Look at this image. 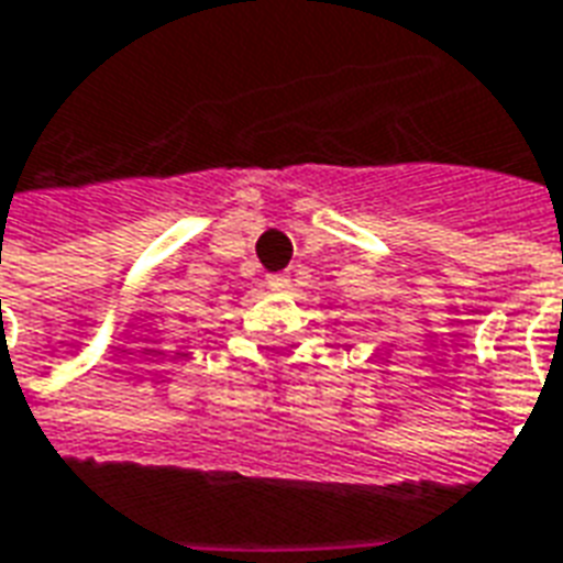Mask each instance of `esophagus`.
I'll use <instances>...</instances> for the list:
<instances>
[{"label":"esophagus","instance_id":"obj_1","mask_svg":"<svg viewBox=\"0 0 563 563\" xmlns=\"http://www.w3.org/2000/svg\"><path fill=\"white\" fill-rule=\"evenodd\" d=\"M289 274H271L268 277V286L271 289H289Z\"/></svg>","mask_w":563,"mask_h":563}]
</instances>
